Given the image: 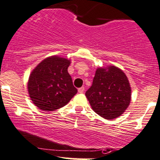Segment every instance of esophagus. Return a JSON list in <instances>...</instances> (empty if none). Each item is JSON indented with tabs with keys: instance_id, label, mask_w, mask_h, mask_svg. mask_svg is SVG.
Listing matches in <instances>:
<instances>
[{
	"instance_id": "esophagus-1",
	"label": "esophagus",
	"mask_w": 160,
	"mask_h": 160,
	"mask_svg": "<svg viewBox=\"0 0 160 160\" xmlns=\"http://www.w3.org/2000/svg\"><path fill=\"white\" fill-rule=\"evenodd\" d=\"M78 91L79 93H83L84 91H85V88H84V87H81V88H78Z\"/></svg>"
}]
</instances>
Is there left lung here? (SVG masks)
I'll use <instances>...</instances> for the list:
<instances>
[{
    "label": "left lung",
    "mask_w": 160,
    "mask_h": 160,
    "mask_svg": "<svg viewBox=\"0 0 160 160\" xmlns=\"http://www.w3.org/2000/svg\"><path fill=\"white\" fill-rule=\"evenodd\" d=\"M85 95L95 113L112 120L121 116L129 105L131 87L126 74L110 65L97 68Z\"/></svg>",
    "instance_id": "left-lung-1"
}]
</instances>
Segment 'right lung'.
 Returning a JSON list of instances; mask_svg holds the SVG:
<instances>
[{"label":"right lung","instance_id":"right-lung-1","mask_svg":"<svg viewBox=\"0 0 160 160\" xmlns=\"http://www.w3.org/2000/svg\"><path fill=\"white\" fill-rule=\"evenodd\" d=\"M71 61L60 56L44 59L31 72L28 90L31 101L43 111L65 106L77 93L68 68Z\"/></svg>","mask_w":160,"mask_h":160}]
</instances>
